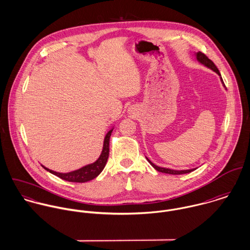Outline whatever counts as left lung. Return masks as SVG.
I'll return each mask as SVG.
<instances>
[{
  "instance_id": "left-lung-1",
  "label": "left lung",
  "mask_w": 250,
  "mask_h": 250,
  "mask_svg": "<svg viewBox=\"0 0 250 250\" xmlns=\"http://www.w3.org/2000/svg\"><path fill=\"white\" fill-rule=\"evenodd\" d=\"M196 58H197V60L201 62V63H203V64H205L206 66H208V67H210L212 70H214V72H216L219 76H220V73L218 71V69H217V67L214 65V62L204 54V53H202V52H198L197 53V55H196ZM221 82L223 83V81H222V79H221ZM223 84H224V83H223ZM148 160V159H147ZM148 162L150 163V165L155 168V169H157L158 171H160V172H164V173H168V174H173V175H178V174H185V173H188V172H191L192 170H194V169H189V170H172V169H168V168H164V167H157V166H155L151 161H149L148 160Z\"/></svg>"
}]
</instances>
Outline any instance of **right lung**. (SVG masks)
I'll use <instances>...</instances> for the list:
<instances>
[{"label": "right lung", "mask_w": 250, "mask_h": 250, "mask_svg": "<svg viewBox=\"0 0 250 250\" xmlns=\"http://www.w3.org/2000/svg\"><path fill=\"white\" fill-rule=\"evenodd\" d=\"M111 131H109L106 135L105 141H104V147H103V151L102 154L100 156V158L93 164L85 166L78 170L72 171L69 173H60V172H56L53 170H50L48 168H46L45 167H43L46 170L50 171L52 174L60 177L61 179H63L65 181L68 182H76V183H84L87 181H90L92 179L96 178L104 169L106 164H107V158H108V153H109V137L111 135Z\"/></svg>", "instance_id": "right-lung-1"}]
</instances>
